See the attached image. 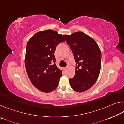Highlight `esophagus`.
Listing matches in <instances>:
<instances>
[{
    "instance_id": "esophagus-1",
    "label": "esophagus",
    "mask_w": 124,
    "mask_h": 124,
    "mask_svg": "<svg viewBox=\"0 0 124 124\" xmlns=\"http://www.w3.org/2000/svg\"><path fill=\"white\" fill-rule=\"evenodd\" d=\"M68 67H66V68H64V70H66L67 69H68Z\"/></svg>"
}]
</instances>
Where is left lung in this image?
I'll list each match as a JSON object with an SVG mask.
<instances>
[{
	"label": "left lung",
	"instance_id": "1",
	"mask_svg": "<svg viewBox=\"0 0 124 124\" xmlns=\"http://www.w3.org/2000/svg\"><path fill=\"white\" fill-rule=\"evenodd\" d=\"M63 36L76 62L74 77L69 79L70 86L75 91L84 92L94 85L99 76L101 52L95 40L83 32Z\"/></svg>",
	"mask_w": 124,
	"mask_h": 124
}]
</instances>
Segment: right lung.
Masks as SVG:
<instances>
[{
	"label": "right lung",
	"mask_w": 124,
	"mask_h": 124,
	"mask_svg": "<svg viewBox=\"0 0 124 124\" xmlns=\"http://www.w3.org/2000/svg\"><path fill=\"white\" fill-rule=\"evenodd\" d=\"M64 41L62 35L48 29L37 33L27 43L26 71L33 85L40 91L50 92L57 87L62 74L55 64L54 53L56 46Z\"/></svg>",
	"instance_id": "add662e5"
}]
</instances>
